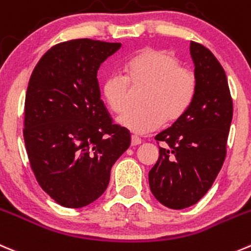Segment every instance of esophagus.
<instances>
[{"label":"esophagus","instance_id":"esophagus-1","mask_svg":"<svg viewBox=\"0 0 251 251\" xmlns=\"http://www.w3.org/2000/svg\"><path fill=\"white\" fill-rule=\"evenodd\" d=\"M141 142H142V140H141L140 137H137V136L132 135V137H131V146L141 145Z\"/></svg>","mask_w":251,"mask_h":251}]
</instances>
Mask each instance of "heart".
<instances>
[{
  "label": "heart",
  "mask_w": 251,
  "mask_h": 251,
  "mask_svg": "<svg viewBox=\"0 0 251 251\" xmlns=\"http://www.w3.org/2000/svg\"><path fill=\"white\" fill-rule=\"evenodd\" d=\"M125 71L126 76L111 74L106 77L103 96L109 108L121 114L129 103L130 88H144L143 108L130 109L119 118V124L131 132L143 135L157 130L164 120L175 123L195 98V74L180 66L176 56L168 50L143 49L128 61Z\"/></svg>",
  "instance_id": "obj_1"
}]
</instances>
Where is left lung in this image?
<instances>
[{"mask_svg":"<svg viewBox=\"0 0 251 251\" xmlns=\"http://www.w3.org/2000/svg\"><path fill=\"white\" fill-rule=\"evenodd\" d=\"M198 89L190 108L155 136L159 158L148 180L154 198L173 210L195 205L212 186L227 154L233 100L220 61L206 46L191 41Z\"/></svg>","mask_w":251,"mask_h":251,"instance_id":"1","label":"left lung"}]
</instances>
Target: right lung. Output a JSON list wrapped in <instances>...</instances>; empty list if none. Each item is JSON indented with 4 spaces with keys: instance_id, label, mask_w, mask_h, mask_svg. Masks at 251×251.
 <instances>
[{
    "instance_id": "1",
    "label": "right lung",
    "mask_w": 251,
    "mask_h": 251,
    "mask_svg": "<svg viewBox=\"0 0 251 251\" xmlns=\"http://www.w3.org/2000/svg\"><path fill=\"white\" fill-rule=\"evenodd\" d=\"M120 43L74 39L56 44L34 67L24 103L30 168L58 205L81 208L106 190L114 163L130 147L127 128L113 124L97 72Z\"/></svg>"
}]
</instances>
